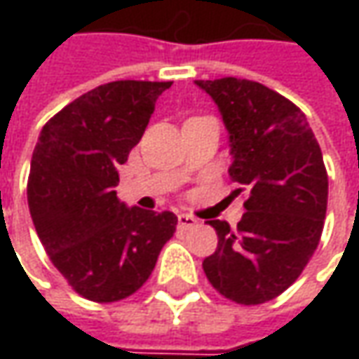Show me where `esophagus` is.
<instances>
[{
  "label": "esophagus",
  "mask_w": 359,
  "mask_h": 359,
  "mask_svg": "<svg viewBox=\"0 0 359 359\" xmlns=\"http://www.w3.org/2000/svg\"><path fill=\"white\" fill-rule=\"evenodd\" d=\"M177 224H180V228L189 229L194 228V226H198V219L189 214H180L177 215Z\"/></svg>",
  "instance_id": "obj_1"
}]
</instances>
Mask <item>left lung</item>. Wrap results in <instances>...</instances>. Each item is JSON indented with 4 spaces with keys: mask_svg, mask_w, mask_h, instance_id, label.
Listing matches in <instances>:
<instances>
[{
    "mask_svg": "<svg viewBox=\"0 0 359 359\" xmlns=\"http://www.w3.org/2000/svg\"><path fill=\"white\" fill-rule=\"evenodd\" d=\"M196 86L210 93L228 130L231 182L250 191L238 229L210 222L217 248L203 271L231 302L264 304L296 282L320 243L327 208L322 149L304 111L278 91L238 77Z\"/></svg>",
    "mask_w": 359,
    "mask_h": 359,
    "instance_id": "left-lung-1",
    "label": "left lung"
}]
</instances>
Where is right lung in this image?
I'll list each match as a JSON object with an SVG mask.
<instances>
[{
    "label": "right lung",
    "instance_id": "right-lung-1",
    "mask_svg": "<svg viewBox=\"0 0 359 359\" xmlns=\"http://www.w3.org/2000/svg\"><path fill=\"white\" fill-rule=\"evenodd\" d=\"M172 81L121 79L65 105L32 156L27 203L49 259L79 296L109 304L137 292L177 226L172 212L118 200V168Z\"/></svg>",
    "mask_w": 359,
    "mask_h": 359
}]
</instances>
